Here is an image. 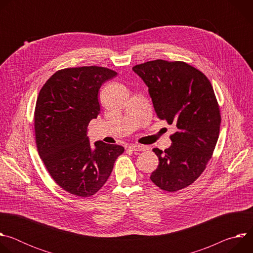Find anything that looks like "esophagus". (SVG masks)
<instances>
[{"label":"esophagus","mask_w":253,"mask_h":253,"mask_svg":"<svg viewBox=\"0 0 253 253\" xmlns=\"http://www.w3.org/2000/svg\"><path fill=\"white\" fill-rule=\"evenodd\" d=\"M128 148L131 149L132 151H145V150H146V147H145V146L136 145V144H134V145H130Z\"/></svg>","instance_id":"34e87169"}]
</instances>
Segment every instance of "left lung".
I'll use <instances>...</instances> for the list:
<instances>
[{"instance_id": "1", "label": "left lung", "mask_w": 253, "mask_h": 253, "mask_svg": "<svg viewBox=\"0 0 253 253\" xmlns=\"http://www.w3.org/2000/svg\"><path fill=\"white\" fill-rule=\"evenodd\" d=\"M132 70L147 85L158 118L177 127L169 148L153 149L159 164L151 181L169 192L183 189L204 171L218 140L221 116L212 85L181 61L154 60Z\"/></svg>"}]
</instances>
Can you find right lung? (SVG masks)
Here are the masks:
<instances>
[{"label": "right lung", "mask_w": 253, "mask_h": 253, "mask_svg": "<svg viewBox=\"0 0 253 253\" xmlns=\"http://www.w3.org/2000/svg\"><path fill=\"white\" fill-rule=\"evenodd\" d=\"M113 70L98 66L57 71L40 90L34 126L39 155L51 177L65 191L80 197L94 195L109 178L124 148L95 142L87 127L100 113L99 89L116 77Z\"/></svg>", "instance_id": "1"}]
</instances>
